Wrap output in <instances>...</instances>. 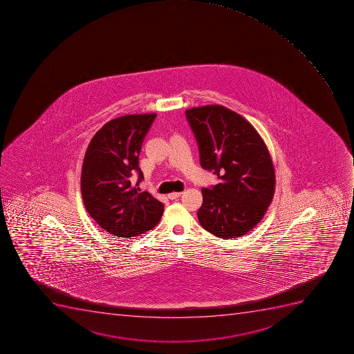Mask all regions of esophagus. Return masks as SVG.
I'll list each match as a JSON object with an SVG mask.
<instances>
[{
  "label": "esophagus",
  "mask_w": 354,
  "mask_h": 354,
  "mask_svg": "<svg viewBox=\"0 0 354 354\" xmlns=\"http://www.w3.org/2000/svg\"><path fill=\"white\" fill-rule=\"evenodd\" d=\"M180 195H182L180 192H174V193L168 194V198H170V200H176V198H178Z\"/></svg>",
  "instance_id": "esophagus-1"
}]
</instances>
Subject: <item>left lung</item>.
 I'll return each mask as SVG.
<instances>
[{
  "instance_id": "left-lung-1",
  "label": "left lung",
  "mask_w": 354,
  "mask_h": 354,
  "mask_svg": "<svg viewBox=\"0 0 354 354\" xmlns=\"http://www.w3.org/2000/svg\"><path fill=\"white\" fill-rule=\"evenodd\" d=\"M200 149L201 166L218 184L202 188L201 225L223 239L241 237L261 221L271 204L275 171L271 154L255 127L221 105L185 111Z\"/></svg>"
}]
</instances>
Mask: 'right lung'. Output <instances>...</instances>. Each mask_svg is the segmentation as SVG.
Listing matches in <instances>:
<instances>
[{
    "mask_svg": "<svg viewBox=\"0 0 354 354\" xmlns=\"http://www.w3.org/2000/svg\"><path fill=\"white\" fill-rule=\"evenodd\" d=\"M157 114L125 115L106 123L91 138L83 159L81 194L86 211L117 238L151 230L160 221L163 204L136 187L142 179L138 154ZM139 174L134 187L131 175Z\"/></svg>",
    "mask_w": 354,
    "mask_h": 354,
    "instance_id": "obj_1",
    "label": "right lung"
}]
</instances>
